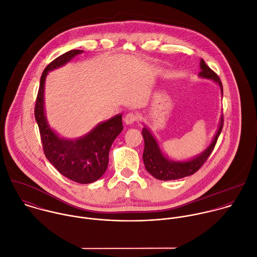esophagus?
<instances>
[{
  "label": "esophagus",
  "mask_w": 257,
  "mask_h": 257,
  "mask_svg": "<svg viewBox=\"0 0 257 257\" xmlns=\"http://www.w3.org/2000/svg\"><path fill=\"white\" fill-rule=\"evenodd\" d=\"M137 120V116L133 113H128L125 118H124V122L127 124V125H131L133 124L135 121Z\"/></svg>",
  "instance_id": "1"
}]
</instances>
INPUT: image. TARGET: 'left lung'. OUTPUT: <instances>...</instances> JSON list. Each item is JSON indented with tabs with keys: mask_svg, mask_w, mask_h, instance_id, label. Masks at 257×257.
<instances>
[{
	"mask_svg": "<svg viewBox=\"0 0 257 257\" xmlns=\"http://www.w3.org/2000/svg\"><path fill=\"white\" fill-rule=\"evenodd\" d=\"M199 77L210 79L215 82L221 89L222 96H223V85L221 80L215 73L205 64V62L201 59L200 60V72L198 74ZM224 123L223 115L219 119L217 130L207 148L199 155L195 156L186 161H174L168 158L160 148V144L152 131L149 129L148 126L143 124L142 129V136L144 139V151H143V163L145 166L146 171H148L152 176H154L158 180L163 181H171L184 178L190 175H193L197 172L200 167L204 164L207 160L209 155L211 154L216 140L222 132Z\"/></svg>",
	"mask_w": 257,
	"mask_h": 257,
	"instance_id": "1",
	"label": "left lung"
}]
</instances>
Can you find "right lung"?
Returning a JSON list of instances; mask_svg holds the SVG:
<instances>
[{"label": "right lung", "mask_w": 257, "mask_h": 257, "mask_svg": "<svg viewBox=\"0 0 257 257\" xmlns=\"http://www.w3.org/2000/svg\"><path fill=\"white\" fill-rule=\"evenodd\" d=\"M82 53L81 50H71L46 67L41 77L34 115L40 128L44 152L50 163L66 178L80 184H89L98 180L107 168L109 149L123 130L122 115L118 114L98 123L81 137L67 139L51 128L45 107V83L49 72L66 65Z\"/></svg>", "instance_id": "1"}]
</instances>
